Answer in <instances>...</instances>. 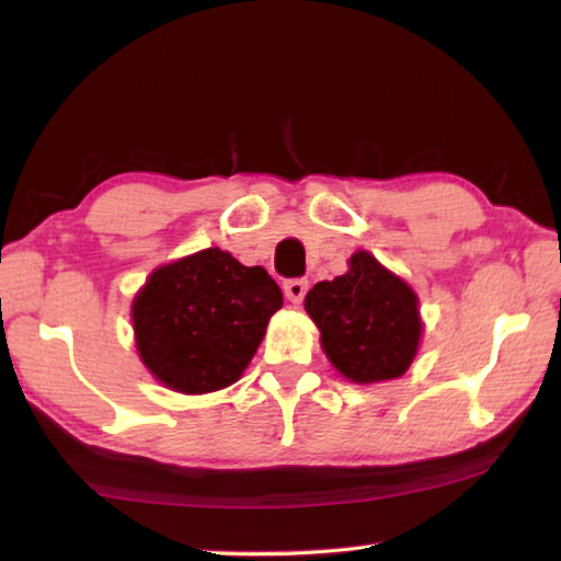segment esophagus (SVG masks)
<instances>
[{"label": "esophagus", "mask_w": 561, "mask_h": 561, "mask_svg": "<svg viewBox=\"0 0 561 561\" xmlns=\"http://www.w3.org/2000/svg\"><path fill=\"white\" fill-rule=\"evenodd\" d=\"M307 289H309V282L301 279V277L284 282V297H287L294 304H299L304 297H307Z\"/></svg>", "instance_id": "esophagus-1"}]
</instances>
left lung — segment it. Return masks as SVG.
<instances>
[{
    "label": "left lung",
    "mask_w": 561,
    "mask_h": 561,
    "mask_svg": "<svg viewBox=\"0 0 561 561\" xmlns=\"http://www.w3.org/2000/svg\"><path fill=\"white\" fill-rule=\"evenodd\" d=\"M304 309L331 364L354 383L388 381L411 366L423 329L417 297L368 252H356L341 277L314 284Z\"/></svg>",
    "instance_id": "obj_1"
}]
</instances>
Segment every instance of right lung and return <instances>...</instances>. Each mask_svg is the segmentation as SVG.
I'll use <instances>...</instances> for the list:
<instances>
[{"label":"right lung","instance_id":"1","mask_svg":"<svg viewBox=\"0 0 561 561\" xmlns=\"http://www.w3.org/2000/svg\"><path fill=\"white\" fill-rule=\"evenodd\" d=\"M279 307L267 270L203 250L156 270L133 301L138 354L173 391H220L242 376Z\"/></svg>","mask_w":561,"mask_h":561}]
</instances>
